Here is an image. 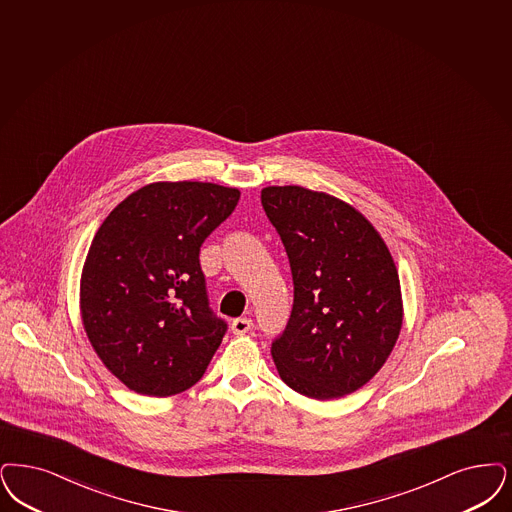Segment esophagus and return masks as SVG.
Returning <instances> with one entry per match:
<instances>
[{"label":"esophagus","instance_id":"esophagus-1","mask_svg":"<svg viewBox=\"0 0 512 512\" xmlns=\"http://www.w3.org/2000/svg\"><path fill=\"white\" fill-rule=\"evenodd\" d=\"M230 329H232L234 335H246V333H249V331L253 329V320H251V318H236V320L232 322Z\"/></svg>","mask_w":512,"mask_h":512}]
</instances>
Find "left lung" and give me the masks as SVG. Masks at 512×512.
I'll list each match as a JSON object with an SVG mask.
<instances>
[{
	"instance_id": "left-lung-1",
	"label": "left lung",
	"mask_w": 512,
	"mask_h": 512,
	"mask_svg": "<svg viewBox=\"0 0 512 512\" xmlns=\"http://www.w3.org/2000/svg\"><path fill=\"white\" fill-rule=\"evenodd\" d=\"M261 204L286 247L293 308L270 352L289 389L333 400L383 368L402 328L389 247L352 205L303 186H266Z\"/></svg>"
}]
</instances>
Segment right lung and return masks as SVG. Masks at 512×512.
<instances>
[{"instance_id":"add662e5","label":"right lung","mask_w":512,"mask_h":512,"mask_svg":"<svg viewBox=\"0 0 512 512\" xmlns=\"http://www.w3.org/2000/svg\"><path fill=\"white\" fill-rule=\"evenodd\" d=\"M238 188L146 184L97 230L82 272L85 333L127 389L171 396L196 385L226 333L209 308L200 247Z\"/></svg>"}]
</instances>
